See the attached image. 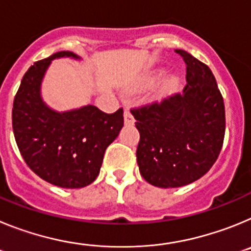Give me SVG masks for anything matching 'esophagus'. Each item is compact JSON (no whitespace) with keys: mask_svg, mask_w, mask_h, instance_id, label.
Returning a JSON list of instances; mask_svg holds the SVG:
<instances>
[{"mask_svg":"<svg viewBox=\"0 0 251 251\" xmlns=\"http://www.w3.org/2000/svg\"><path fill=\"white\" fill-rule=\"evenodd\" d=\"M124 122H126V124H128V126L134 124V118H133V115L130 114V112L128 109H126V112H124Z\"/></svg>","mask_w":251,"mask_h":251,"instance_id":"34e87169","label":"esophagus"}]
</instances>
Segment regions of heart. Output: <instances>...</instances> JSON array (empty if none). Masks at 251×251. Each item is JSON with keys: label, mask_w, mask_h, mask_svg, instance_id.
<instances>
[{"label": "heart", "mask_w": 251, "mask_h": 251, "mask_svg": "<svg viewBox=\"0 0 251 251\" xmlns=\"http://www.w3.org/2000/svg\"><path fill=\"white\" fill-rule=\"evenodd\" d=\"M163 74H165V70H159V72H157L156 74L153 75V76H151L150 79L146 81L145 88H150V86H152L153 84L156 83V81L158 80L159 77H161ZM176 86H177V80L175 79L174 76H171V77H168L167 80L165 81V85H163V90H165V92H172V90H174Z\"/></svg>", "instance_id": "b5f03b06"}]
</instances>
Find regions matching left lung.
I'll use <instances>...</instances> for the list:
<instances>
[{"label": "left lung", "instance_id": "obj_1", "mask_svg": "<svg viewBox=\"0 0 251 251\" xmlns=\"http://www.w3.org/2000/svg\"><path fill=\"white\" fill-rule=\"evenodd\" d=\"M176 52L187 65L182 94L132 110L141 134L139 172L161 188L181 187L202 177L220 154L225 136V106L214 74L187 51Z\"/></svg>", "mask_w": 251, "mask_h": 251}]
</instances>
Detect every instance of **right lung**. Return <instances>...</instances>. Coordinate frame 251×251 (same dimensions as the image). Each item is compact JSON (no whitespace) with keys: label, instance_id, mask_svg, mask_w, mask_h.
<instances>
[{"label":"right lung","instance_id":"obj_1","mask_svg":"<svg viewBox=\"0 0 251 251\" xmlns=\"http://www.w3.org/2000/svg\"><path fill=\"white\" fill-rule=\"evenodd\" d=\"M63 57L81 60L72 51H59L36 61L24 75L13 100V134L37 176L59 187L81 188L98 177L106 147L123 127V108L106 114L92 104L64 112L48 105L43 80L51 61Z\"/></svg>","mask_w":251,"mask_h":251}]
</instances>
